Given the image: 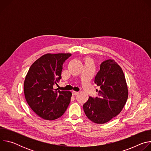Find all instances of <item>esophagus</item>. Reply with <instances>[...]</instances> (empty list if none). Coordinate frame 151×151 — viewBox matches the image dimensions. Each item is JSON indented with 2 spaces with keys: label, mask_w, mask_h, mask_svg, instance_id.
I'll list each match as a JSON object with an SVG mask.
<instances>
[{
  "label": "esophagus",
  "mask_w": 151,
  "mask_h": 151,
  "mask_svg": "<svg viewBox=\"0 0 151 151\" xmlns=\"http://www.w3.org/2000/svg\"><path fill=\"white\" fill-rule=\"evenodd\" d=\"M78 93H79V92H78V91H72V95H73V96H76V95H77Z\"/></svg>",
  "instance_id": "esophagus-1"
}]
</instances>
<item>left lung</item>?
Returning <instances> with one entry per match:
<instances>
[{"instance_id":"1","label":"left lung","mask_w":151,"mask_h":151,"mask_svg":"<svg viewBox=\"0 0 151 151\" xmlns=\"http://www.w3.org/2000/svg\"><path fill=\"white\" fill-rule=\"evenodd\" d=\"M94 82L100 87L98 96L90 97L83 105L87 118L96 124H104L118 115L123 109L128 93L124 74L113 60L100 64Z\"/></svg>"}]
</instances>
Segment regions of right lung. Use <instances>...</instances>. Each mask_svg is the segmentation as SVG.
I'll return each mask as SVG.
<instances>
[{"label":"right lung","mask_w":151,"mask_h":151,"mask_svg":"<svg viewBox=\"0 0 151 151\" xmlns=\"http://www.w3.org/2000/svg\"><path fill=\"white\" fill-rule=\"evenodd\" d=\"M70 54H47L30 66L24 82L26 100L40 118L54 120L61 116L70 102V91H57L53 86L61 78L63 64Z\"/></svg>","instance_id":"add662e5"}]
</instances>
